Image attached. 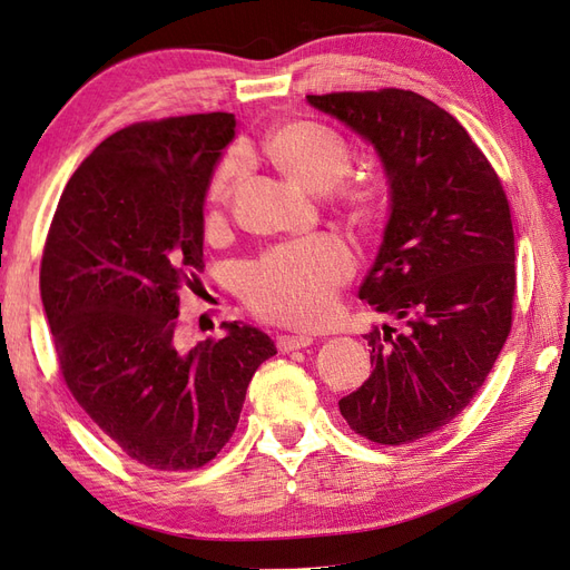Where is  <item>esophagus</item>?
I'll return each instance as SVG.
<instances>
[{
  "label": "esophagus",
  "mask_w": 570,
  "mask_h": 570,
  "mask_svg": "<svg viewBox=\"0 0 570 570\" xmlns=\"http://www.w3.org/2000/svg\"><path fill=\"white\" fill-rule=\"evenodd\" d=\"M312 342H314L312 335H278V340H275V344H278V350L283 354L285 352H295V350H304Z\"/></svg>",
  "instance_id": "34e87169"
}]
</instances>
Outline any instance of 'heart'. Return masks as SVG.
<instances>
[{"label": "heart", "instance_id": "b5f03b06", "mask_svg": "<svg viewBox=\"0 0 570 570\" xmlns=\"http://www.w3.org/2000/svg\"><path fill=\"white\" fill-rule=\"evenodd\" d=\"M268 157L283 174L308 193L333 187V199L358 226H373L387 204L385 185L364 176L342 180L352 168V149L333 128L316 120H289L273 128L264 142ZM245 154L228 151L214 168L206 204L216 220L243 178ZM354 256L337 235H308L275 245L256 256L243 271V295L254 312L285 325L312 327L327 318L337 289L352 278Z\"/></svg>", "mask_w": 570, "mask_h": 570}]
</instances>
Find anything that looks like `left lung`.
I'll return each mask as SVG.
<instances>
[{
	"label": "left lung",
	"instance_id": "1",
	"mask_svg": "<svg viewBox=\"0 0 570 570\" xmlns=\"http://www.w3.org/2000/svg\"><path fill=\"white\" fill-rule=\"evenodd\" d=\"M383 161L392 214L358 297L400 327L366 335L373 373L342 396L356 435L409 444L452 423L511 333L515 247L497 170L459 120L411 90L306 95Z\"/></svg>",
	"mask_w": 570,
	"mask_h": 570
}]
</instances>
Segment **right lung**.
Listing matches in <instances>:
<instances>
[{"label":"right lung","mask_w":570,"mask_h":570,"mask_svg":"<svg viewBox=\"0 0 570 570\" xmlns=\"http://www.w3.org/2000/svg\"><path fill=\"white\" fill-rule=\"evenodd\" d=\"M233 135L226 111L109 135L68 180L47 233L40 295L63 383L116 450L151 471L209 463L275 354L243 323L193 350L178 340L180 295L202 285L206 187Z\"/></svg>","instance_id":"1"}]
</instances>
